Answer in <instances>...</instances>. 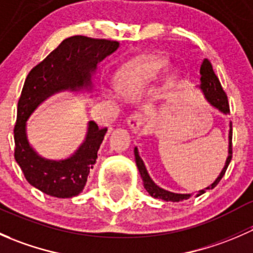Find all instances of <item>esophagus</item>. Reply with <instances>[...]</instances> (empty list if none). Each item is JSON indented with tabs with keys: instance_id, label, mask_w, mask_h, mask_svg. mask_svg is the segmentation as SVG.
I'll use <instances>...</instances> for the list:
<instances>
[{
	"instance_id": "1",
	"label": "esophagus",
	"mask_w": 253,
	"mask_h": 253,
	"mask_svg": "<svg viewBox=\"0 0 253 253\" xmlns=\"http://www.w3.org/2000/svg\"><path fill=\"white\" fill-rule=\"evenodd\" d=\"M128 126L131 127V129L133 132H138L141 129V127L144 124V119H143V115L141 112H134L129 116L128 121H127Z\"/></svg>"
}]
</instances>
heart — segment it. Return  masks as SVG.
Returning <instances> with one entry per match:
<instances>
[{"mask_svg": "<svg viewBox=\"0 0 253 253\" xmlns=\"http://www.w3.org/2000/svg\"><path fill=\"white\" fill-rule=\"evenodd\" d=\"M164 71V65L162 62H155L150 66L148 70H133L125 75L124 77L120 79V90L125 95L136 96L142 95L145 90V85L149 81L154 79ZM176 85V81L171 82V86ZM109 96L112 99H116V94H109Z\"/></svg>", "mask_w": 253, "mask_h": 253, "instance_id": "1", "label": "heart"}]
</instances>
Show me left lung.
Instances as JSON below:
<instances>
[{
    "label": "left lung",
    "instance_id": "left-lung-1",
    "mask_svg": "<svg viewBox=\"0 0 253 253\" xmlns=\"http://www.w3.org/2000/svg\"><path fill=\"white\" fill-rule=\"evenodd\" d=\"M201 90L205 94L206 99L214 106L215 109H218L219 111L223 112V114H229L230 112V109H229V103H228V96H226L225 91H224L223 86H221L220 82H219V78L216 77V75L214 73L213 67H211V63L209 62V60L203 61L202 66H201ZM233 125L230 122V131H229V155L226 158L225 165H224L223 170L219 174L218 177L215 178L213 183L208 187L203 188V190H200L198 192H196V197L203 195L207 190H213L216 185L219 183V181L221 180L224 174H225L226 169H228L229 164H230L231 157H233ZM134 158H136V164L137 168L139 170V174H141V177L143 180V185H144V188L147 190V192L149 193L152 197L159 198V200L163 201H171V202H180V201L188 200L191 197L190 193H174L170 192V191L164 190V188L159 187L158 185H155L154 181L150 178L149 174H148L147 169H145V165L143 163L138 154V149L137 147L134 148Z\"/></svg>",
    "mask_w": 253,
    "mask_h": 253
}]
</instances>
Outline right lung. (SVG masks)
Segmentation results:
<instances>
[{
    "mask_svg": "<svg viewBox=\"0 0 253 253\" xmlns=\"http://www.w3.org/2000/svg\"><path fill=\"white\" fill-rule=\"evenodd\" d=\"M117 48L119 42L114 40L75 35L63 40L25 79L14 126V158L28 182L48 196L71 198L83 191L108 129L89 121L85 139L75 154L63 160H50L39 157L28 143L27 120L53 94L63 90L90 91L98 63Z\"/></svg>",
    "mask_w": 253,
    "mask_h": 253,
    "instance_id": "add662e5",
    "label": "right lung"
}]
</instances>
